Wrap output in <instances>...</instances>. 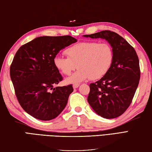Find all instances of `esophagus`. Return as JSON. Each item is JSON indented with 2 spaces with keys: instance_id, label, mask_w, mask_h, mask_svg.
<instances>
[{
  "instance_id": "obj_1",
  "label": "esophagus",
  "mask_w": 152,
  "mask_h": 152,
  "mask_svg": "<svg viewBox=\"0 0 152 152\" xmlns=\"http://www.w3.org/2000/svg\"><path fill=\"white\" fill-rule=\"evenodd\" d=\"M79 87V84H78V83L74 84V85H73V88H78Z\"/></svg>"
}]
</instances>
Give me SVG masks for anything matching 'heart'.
<instances>
[{
	"label": "heart",
	"mask_w": 152,
	"mask_h": 152,
	"mask_svg": "<svg viewBox=\"0 0 152 152\" xmlns=\"http://www.w3.org/2000/svg\"><path fill=\"white\" fill-rule=\"evenodd\" d=\"M67 57L56 56L54 66L63 75H70L77 66L79 69L66 79L67 83H76L91 79L102 78L113 64L114 53L110 45L96 42H81L65 50Z\"/></svg>",
	"instance_id": "1"
}]
</instances>
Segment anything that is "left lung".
Returning a JSON list of instances; mask_svg holds the SVG:
<instances>
[{
	"label": "left lung",
	"mask_w": 152,
	"mask_h": 152,
	"mask_svg": "<svg viewBox=\"0 0 152 152\" xmlns=\"http://www.w3.org/2000/svg\"><path fill=\"white\" fill-rule=\"evenodd\" d=\"M83 36L104 39L113 48L112 66L104 77L90 84L87 101L98 115L108 119L117 118L129 107L138 86V57L129 43L114 31L104 30Z\"/></svg>",
	"instance_id": "1"
}]
</instances>
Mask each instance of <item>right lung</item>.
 <instances>
[{
    "label": "right lung",
    "mask_w": 152,
    "mask_h": 152,
    "mask_svg": "<svg viewBox=\"0 0 152 152\" xmlns=\"http://www.w3.org/2000/svg\"><path fill=\"white\" fill-rule=\"evenodd\" d=\"M70 36H41L22 45L10 74L17 99L28 114L41 121L56 118L66 106L71 85L53 87L63 77L53 64L60 50L75 43Z\"/></svg>",
    "instance_id": "1"
}]
</instances>
